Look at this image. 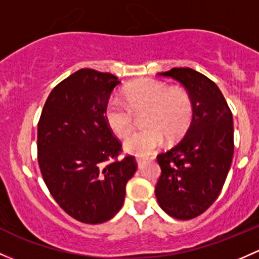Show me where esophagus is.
<instances>
[{
  "instance_id": "34e87169",
  "label": "esophagus",
  "mask_w": 259,
  "mask_h": 259,
  "mask_svg": "<svg viewBox=\"0 0 259 259\" xmlns=\"http://www.w3.org/2000/svg\"><path fill=\"white\" fill-rule=\"evenodd\" d=\"M137 164H138V167H143V164H144V160L143 159H137Z\"/></svg>"
}]
</instances>
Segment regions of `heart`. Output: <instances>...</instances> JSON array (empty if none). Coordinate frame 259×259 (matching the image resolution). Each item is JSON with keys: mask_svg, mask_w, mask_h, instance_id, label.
<instances>
[{"mask_svg": "<svg viewBox=\"0 0 259 259\" xmlns=\"http://www.w3.org/2000/svg\"><path fill=\"white\" fill-rule=\"evenodd\" d=\"M125 103L111 95L104 105L108 127L118 138L126 137L134 126V114H141L144 129L127 137L124 149L135 156H148L164 144L178 141L189 129L192 119V100L180 88L164 81L141 79L124 91Z\"/></svg>", "mask_w": 259, "mask_h": 259, "instance_id": "heart-1", "label": "heart"}]
</instances>
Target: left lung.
Masks as SVG:
<instances>
[{"label": "left lung", "mask_w": 259, "mask_h": 259, "mask_svg": "<svg viewBox=\"0 0 259 259\" xmlns=\"http://www.w3.org/2000/svg\"><path fill=\"white\" fill-rule=\"evenodd\" d=\"M178 80L192 100V120L184 139L157 155L161 175L157 202L178 220L200 216L216 201L233 157V118L219 87L191 68L159 73Z\"/></svg>", "instance_id": "left-lung-1"}]
</instances>
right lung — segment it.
<instances>
[{
	"mask_svg": "<svg viewBox=\"0 0 259 259\" xmlns=\"http://www.w3.org/2000/svg\"><path fill=\"white\" fill-rule=\"evenodd\" d=\"M120 81L84 68L48 95L38 121V165L56 202L83 223L115 216L125 186L137 171L135 157L119 160L121 143L104 119V105Z\"/></svg>",
	"mask_w": 259,
	"mask_h": 259,
	"instance_id": "add662e5",
	"label": "right lung"
}]
</instances>
